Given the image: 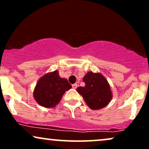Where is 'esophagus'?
Segmentation results:
<instances>
[{
    "instance_id": "34e87169",
    "label": "esophagus",
    "mask_w": 149,
    "mask_h": 149,
    "mask_svg": "<svg viewBox=\"0 0 149 149\" xmlns=\"http://www.w3.org/2000/svg\"><path fill=\"white\" fill-rule=\"evenodd\" d=\"M72 88L73 89H76L77 88H78V84H77V83H75V84L72 85Z\"/></svg>"
}]
</instances>
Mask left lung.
I'll return each mask as SVG.
<instances>
[{
  "label": "left lung",
  "mask_w": 149,
  "mask_h": 149,
  "mask_svg": "<svg viewBox=\"0 0 149 149\" xmlns=\"http://www.w3.org/2000/svg\"><path fill=\"white\" fill-rule=\"evenodd\" d=\"M85 87H78L77 92L92 110H99L110 103L113 95L108 80L102 73L88 71L83 78Z\"/></svg>",
  "instance_id": "obj_1"
}]
</instances>
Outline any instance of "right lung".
<instances>
[{"label":"right lung","mask_w":149,"mask_h":149,"mask_svg":"<svg viewBox=\"0 0 149 149\" xmlns=\"http://www.w3.org/2000/svg\"><path fill=\"white\" fill-rule=\"evenodd\" d=\"M72 87L66 78H61L57 70L45 73L38 80L33 90L34 100L45 108H54L59 103L65 92Z\"/></svg>","instance_id":"add662e5"}]
</instances>
